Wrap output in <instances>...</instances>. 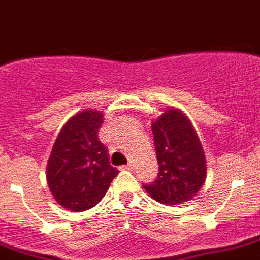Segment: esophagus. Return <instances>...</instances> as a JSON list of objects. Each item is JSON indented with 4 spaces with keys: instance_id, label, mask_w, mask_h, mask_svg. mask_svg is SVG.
I'll use <instances>...</instances> for the list:
<instances>
[{
    "instance_id": "obj_1",
    "label": "esophagus",
    "mask_w": 260,
    "mask_h": 260,
    "mask_svg": "<svg viewBox=\"0 0 260 260\" xmlns=\"http://www.w3.org/2000/svg\"><path fill=\"white\" fill-rule=\"evenodd\" d=\"M133 167H134V164H133L132 161H128V163L126 164V166H123L122 168H125V170H133Z\"/></svg>"
}]
</instances>
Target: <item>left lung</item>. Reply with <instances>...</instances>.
<instances>
[{
	"instance_id": "8db88e82",
	"label": "left lung",
	"mask_w": 260,
	"mask_h": 260,
	"mask_svg": "<svg viewBox=\"0 0 260 260\" xmlns=\"http://www.w3.org/2000/svg\"><path fill=\"white\" fill-rule=\"evenodd\" d=\"M151 128L159 172L152 183L143 187L161 204L188 201L203 187L206 175L205 156L193 126L183 113L170 109Z\"/></svg>"
}]
</instances>
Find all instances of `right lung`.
<instances>
[{"label": "right lung", "instance_id": "obj_1", "mask_svg": "<svg viewBox=\"0 0 260 260\" xmlns=\"http://www.w3.org/2000/svg\"><path fill=\"white\" fill-rule=\"evenodd\" d=\"M103 122V114L94 110L73 115L52 147L47 183L57 203L67 209L81 212L93 208L118 175L97 135Z\"/></svg>", "mask_w": 260, "mask_h": 260}]
</instances>
